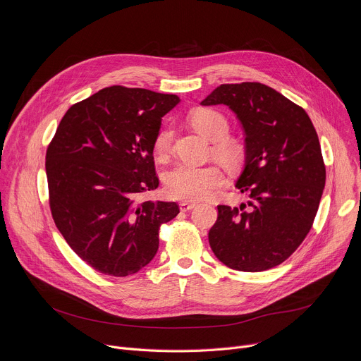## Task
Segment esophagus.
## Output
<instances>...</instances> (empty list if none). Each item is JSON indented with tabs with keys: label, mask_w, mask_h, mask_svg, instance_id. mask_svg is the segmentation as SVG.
<instances>
[{
	"label": "esophagus",
	"mask_w": 361,
	"mask_h": 361,
	"mask_svg": "<svg viewBox=\"0 0 361 361\" xmlns=\"http://www.w3.org/2000/svg\"><path fill=\"white\" fill-rule=\"evenodd\" d=\"M194 207H195V202H188V201H183V202H180V210H181L183 213L190 212V210H192Z\"/></svg>",
	"instance_id": "obj_1"
}]
</instances>
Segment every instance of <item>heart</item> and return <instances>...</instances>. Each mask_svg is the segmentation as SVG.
<instances>
[{
    "label": "heart",
    "mask_w": 361,
    "mask_h": 361,
    "mask_svg": "<svg viewBox=\"0 0 361 361\" xmlns=\"http://www.w3.org/2000/svg\"><path fill=\"white\" fill-rule=\"evenodd\" d=\"M190 124L205 138L213 141V154L226 166H237L244 157L243 145L226 137L230 130L228 120L214 109H198L188 116ZM174 131L161 128L154 138L152 148L156 156L166 159L173 144ZM224 174L216 164L192 166L180 163L164 176V187L169 197L180 201H200L214 194L224 184Z\"/></svg>",
    "instance_id": "heart-1"
}]
</instances>
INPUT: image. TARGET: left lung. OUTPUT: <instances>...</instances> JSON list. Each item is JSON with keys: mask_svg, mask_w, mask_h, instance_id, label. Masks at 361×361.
Masks as SVG:
<instances>
[{"mask_svg": "<svg viewBox=\"0 0 361 361\" xmlns=\"http://www.w3.org/2000/svg\"><path fill=\"white\" fill-rule=\"evenodd\" d=\"M202 106H228L245 135V167L235 187L250 201L217 205L209 231L217 259L238 271L273 269L313 227L326 184L316 128L304 109L262 82L221 84Z\"/></svg>", "mask_w": 361, "mask_h": 361, "instance_id": "8db88e82", "label": "left lung"}]
</instances>
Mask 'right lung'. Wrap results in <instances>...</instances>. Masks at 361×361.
I'll list each match as a JSON object with an SVG mask.
<instances>
[{"label":"right lung","mask_w":361,"mask_h":361,"mask_svg":"<svg viewBox=\"0 0 361 361\" xmlns=\"http://www.w3.org/2000/svg\"><path fill=\"white\" fill-rule=\"evenodd\" d=\"M174 94L113 85L68 109L48 144L45 171L54 223L95 271L127 277L159 250L177 202L141 201L157 188L152 142Z\"/></svg>","instance_id":"add662e5"}]
</instances>
